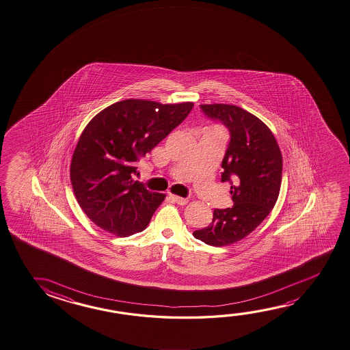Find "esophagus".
Listing matches in <instances>:
<instances>
[{"instance_id": "obj_1", "label": "esophagus", "mask_w": 350, "mask_h": 350, "mask_svg": "<svg viewBox=\"0 0 350 350\" xmlns=\"http://www.w3.org/2000/svg\"><path fill=\"white\" fill-rule=\"evenodd\" d=\"M170 198H171L174 202H177L178 205H185V204H188V201H189L187 198H180V196H177V195L170 194Z\"/></svg>"}]
</instances>
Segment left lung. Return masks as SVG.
<instances>
[{
	"label": "left lung",
	"instance_id": "left-lung-1",
	"mask_svg": "<svg viewBox=\"0 0 350 350\" xmlns=\"http://www.w3.org/2000/svg\"><path fill=\"white\" fill-rule=\"evenodd\" d=\"M200 107L230 131L222 182H230L234 205L216 208L211 224L193 235L212 247H224L245 238L269 216L281 189L283 161L273 134L256 116L226 103Z\"/></svg>",
	"mask_w": 350,
	"mask_h": 350
}]
</instances>
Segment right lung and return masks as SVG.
<instances>
[{
    "label": "right lung",
    "instance_id": "add662e5",
    "mask_svg": "<svg viewBox=\"0 0 350 350\" xmlns=\"http://www.w3.org/2000/svg\"><path fill=\"white\" fill-rule=\"evenodd\" d=\"M194 103L129 98L95 116L70 162V182L86 216L101 230L128 237L145 230L165 194L134 180L135 162L189 115Z\"/></svg>",
    "mask_w": 350,
    "mask_h": 350
}]
</instances>
